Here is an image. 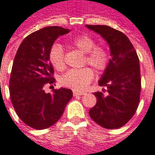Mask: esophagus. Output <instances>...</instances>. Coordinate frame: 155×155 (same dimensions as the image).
<instances>
[{
	"mask_svg": "<svg viewBox=\"0 0 155 155\" xmlns=\"http://www.w3.org/2000/svg\"><path fill=\"white\" fill-rule=\"evenodd\" d=\"M73 94H74V96H77V95H83V94H85V92H84V91H73Z\"/></svg>",
	"mask_w": 155,
	"mask_h": 155,
	"instance_id": "34e87169",
	"label": "esophagus"
}]
</instances>
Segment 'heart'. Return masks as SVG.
<instances>
[{"label": "heart", "mask_w": 155, "mask_h": 155, "mask_svg": "<svg viewBox=\"0 0 155 155\" xmlns=\"http://www.w3.org/2000/svg\"><path fill=\"white\" fill-rule=\"evenodd\" d=\"M67 44L83 53H85L84 61L98 71H104L110 61V55L107 50L101 45H95V42L87 35H78L67 41ZM49 58L51 64L57 71L64 68V49L61 44L55 43L52 45ZM94 77V73L91 68L83 67L72 69L61 76L60 82L63 86L74 90H82Z\"/></svg>", "instance_id": "1"}]
</instances>
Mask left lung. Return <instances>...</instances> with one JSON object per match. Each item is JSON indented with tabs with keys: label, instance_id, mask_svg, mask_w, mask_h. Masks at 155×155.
I'll list each match as a JSON object with an SVG mask.
<instances>
[{
	"label": "left lung",
	"instance_id": "obj_1",
	"mask_svg": "<svg viewBox=\"0 0 155 155\" xmlns=\"http://www.w3.org/2000/svg\"><path fill=\"white\" fill-rule=\"evenodd\" d=\"M107 41L111 58L99 81L107 87V95L95 92L96 104L89 111L95 123L104 129H118L136 112L141 91L140 60L133 45L124 33L101 25H86Z\"/></svg>",
	"mask_w": 155,
	"mask_h": 155
}]
</instances>
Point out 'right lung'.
Here are the masks:
<instances>
[{
	"mask_svg": "<svg viewBox=\"0 0 155 155\" xmlns=\"http://www.w3.org/2000/svg\"><path fill=\"white\" fill-rule=\"evenodd\" d=\"M70 30L48 26L26 36L20 45L12 65L10 95L16 114L28 126L47 129L60 120L73 93L61 88L46 94L44 86L54 84V69L49 54L55 40Z\"/></svg>",
	"mask_w": 155,
	"mask_h": 155,
	"instance_id": "1",
	"label": "right lung"
}]
</instances>
